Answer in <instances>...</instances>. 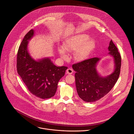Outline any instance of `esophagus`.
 <instances>
[{"label":"esophagus","instance_id":"1","mask_svg":"<svg viewBox=\"0 0 134 134\" xmlns=\"http://www.w3.org/2000/svg\"><path fill=\"white\" fill-rule=\"evenodd\" d=\"M66 72L68 74H72V73L73 72V70L72 69H71V68H68V69H67Z\"/></svg>","mask_w":134,"mask_h":134}]
</instances>
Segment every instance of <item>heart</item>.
I'll return each mask as SVG.
<instances>
[{"instance_id": "1", "label": "heart", "mask_w": 134, "mask_h": 134, "mask_svg": "<svg viewBox=\"0 0 134 134\" xmlns=\"http://www.w3.org/2000/svg\"><path fill=\"white\" fill-rule=\"evenodd\" d=\"M88 37V35L81 34L68 38L63 44V48H60L58 50L60 57L67 59L66 51H76L74 57L76 60L82 61L86 59L95 47V40Z\"/></svg>"}]
</instances>
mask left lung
<instances>
[{"label": "left lung", "instance_id": "1", "mask_svg": "<svg viewBox=\"0 0 134 134\" xmlns=\"http://www.w3.org/2000/svg\"><path fill=\"white\" fill-rule=\"evenodd\" d=\"M109 54L114 58V70L110 75L102 77L96 67L100 58L95 57L72 65L76 71L75 83L79 96L87 102L96 101L108 94L116 83L120 72L121 58L112 40L108 47Z\"/></svg>", "mask_w": 134, "mask_h": 134}]
</instances>
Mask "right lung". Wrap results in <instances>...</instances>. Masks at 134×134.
<instances>
[{
  "label": "right lung",
  "instance_id": "add662e5",
  "mask_svg": "<svg viewBox=\"0 0 134 134\" xmlns=\"http://www.w3.org/2000/svg\"><path fill=\"white\" fill-rule=\"evenodd\" d=\"M31 30L24 36L17 55V70L29 91L35 97L43 99L53 97L58 83L65 75L67 67H57L49 58L38 61L30 56L27 45L34 35Z\"/></svg>",
  "mask_w": 134,
  "mask_h": 134
}]
</instances>
